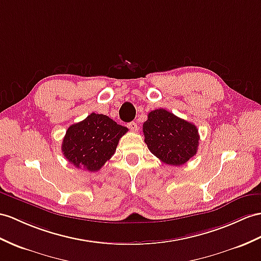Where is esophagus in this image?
<instances>
[{
	"instance_id": "1",
	"label": "esophagus",
	"mask_w": 261,
	"mask_h": 261,
	"mask_svg": "<svg viewBox=\"0 0 261 261\" xmlns=\"http://www.w3.org/2000/svg\"><path fill=\"white\" fill-rule=\"evenodd\" d=\"M128 128L130 130H133V132H137L138 130V126H137V124L135 122H130V123H128Z\"/></svg>"
}]
</instances>
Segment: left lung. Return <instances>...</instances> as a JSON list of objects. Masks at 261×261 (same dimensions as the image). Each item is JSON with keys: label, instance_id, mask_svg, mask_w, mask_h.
<instances>
[{"label": "left lung", "instance_id": "1", "mask_svg": "<svg viewBox=\"0 0 261 261\" xmlns=\"http://www.w3.org/2000/svg\"><path fill=\"white\" fill-rule=\"evenodd\" d=\"M143 132L151 154L171 166L187 163L196 155L199 145L197 127L164 109L148 114Z\"/></svg>", "mask_w": 261, "mask_h": 261}]
</instances>
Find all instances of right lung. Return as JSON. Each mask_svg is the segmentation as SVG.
Here are the masks:
<instances>
[{
  "label": "right lung",
  "mask_w": 261,
  "mask_h": 261,
  "mask_svg": "<svg viewBox=\"0 0 261 261\" xmlns=\"http://www.w3.org/2000/svg\"><path fill=\"white\" fill-rule=\"evenodd\" d=\"M127 130L109 116L92 113L68 127L62 144L63 155L75 167L97 171L114 155Z\"/></svg>",
  "instance_id": "right-lung-1"
}]
</instances>
